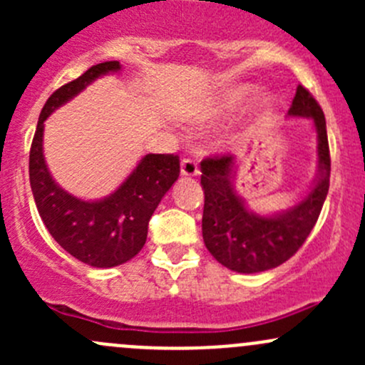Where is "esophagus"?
Wrapping results in <instances>:
<instances>
[{
	"instance_id": "esophagus-1",
	"label": "esophagus",
	"mask_w": 365,
	"mask_h": 365,
	"mask_svg": "<svg viewBox=\"0 0 365 365\" xmlns=\"http://www.w3.org/2000/svg\"><path fill=\"white\" fill-rule=\"evenodd\" d=\"M200 173L197 162L194 159H183L182 160V175L183 176H196Z\"/></svg>"
}]
</instances>
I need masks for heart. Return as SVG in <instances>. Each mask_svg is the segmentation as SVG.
<instances>
[{
  "label": "heart",
  "mask_w": 365,
  "mask_h": 365,
  "mask_svg": "<svg viewBox=\"0 0 365 365\" xmlns=\"http://www.w3.org/2000/svg\"><path fill=\"white\" fill-rule=\"evenodd\" d=\"M252 91L251 86H237V88H231L224 98L220 101V106L215 109V111H224V109H231L235 106H238L240 102H244V98L247 97L249 93Z\"/></svg>",
  "instance_id": "heart-1"
}]
</instances>
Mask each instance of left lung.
<instances>
[{"instance_id":"obj_1","label":"left lung","mask_w":365,"mask_h":365,"mask_svg":"<svg viewBox=\"0 0 365 365\" xmlns=\"http://www.w3.org/2000/svg\"><path fill=\"white\" fill-rule=\"evenodd\" d=\"M289 116L311 118L318 132L319 173L311 192L300 203L277 215L249 212L235 192L233 155H213L201 160L205 190L203 240L220 264L240 274H256L279 267L307 240L322 212L330 185V150L327 121L316 98L298 84Z\"/></svg>"}]
</instances>
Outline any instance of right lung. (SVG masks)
Segmentation results:
<instances>
[{
  "instance_id": "right-lung-1",
  "label": "right lung",
  "mask_w": 365,
  "mask_h": 365,
  "mask_svg": "<svg viewBox=\"0 0 365 365\" xmlns=\"http://www.w3.org/2000/svg\"><path fill=\"white\" fill-rule=\"evenodd\" d=\"M116 70L120 61H104L58 88L40 113L29 150V183L47 231L70 256L97 268L118 267L141 251L153 212L180 175L178 155L150 153L118 190L101 201L72 196L49 175L42 153L46 118L97 77Z\"/></svg>"
}]
</instances>
